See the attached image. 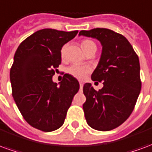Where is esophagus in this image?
I'll return each instance as SVG.
<instances>
[{
	"label": "esophagus",
	"mask_w": 152,
	"mask_h": 152,
	"mask_svg": "<svg viewBox=\"0 0 152 152\" xmlns=\"http://www.w3.org/2000/svg\"><path fill=\"white\" fill-rule=\"evenodd\" d=\"M80 89H82L83 88V83L82 82H80Z\"/></svg>",
	"instance_id": "esophagus-1"
}]
</instances>
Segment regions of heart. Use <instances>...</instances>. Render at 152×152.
Instances as JSON below:
<instances>
[{
	"mask_svg": "<svg viewBox=\"0 0 152 152\" xmlns=\"http://www.w3.org/2000/svg\"><path fill=\"white\" fill-rule=\"evenodd\" d=\"M81 46H82L83 50L85 52H88L89 50H92V49H97L96 48L95 43L90 40H84L81 42ZM65 51H66V45L62 47L61 49V57L63 58L65 55ZM89 66H82V65H79V64H73L72 66H70L67 68V72L69 73L70 75H72L74 77H76L77 79H83L86 75L88 72H89Z\"/></svg>",
	"mask_w": 152,
	"mask_h": 152,
	"instance_id": "1",
	"label": "heart"
}]
</instances>
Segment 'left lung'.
I'll list each match as a JSON object with an SVG mask.
<instances>
[{
    "mask_svg": "<svg viewBox=\"0 0 152 152\" xmlns=\"http://www.w3.org/2000/svg\"><path fill=\"white\" fill-rule=\"evenodd\" d=\"M79 36L97 39L102 45L101 57L91 79L102 81L103 87L96 91L90 83L84 85L86 120L94 129L112 130L129 118L140 94L138 57L124 36L110 29L83 30Z\"/></svg>",
    "mask_w": 152,
    "mask_h": 152,
    "instance_id": "obj_1",
    "label": "left lung"
}]
</instances>
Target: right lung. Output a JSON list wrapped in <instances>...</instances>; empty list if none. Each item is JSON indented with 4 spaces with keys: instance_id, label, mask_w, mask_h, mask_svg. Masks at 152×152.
Returning a JSON list of instances; mask_svg holds the SVG:
<instances>
[{
    "instance_id": "right-lung-1",
    "label": "right lung",
    "mask_w": 152,
    "mask_h": 152,
    "mask_svg": "<svg viewBox=\"0 0 152 152\" xmlns=\"http://www.w3.org/2000/svg\"><path fill=\"white\" fill-rule=\"evenodd\" d=\"M77 33L41 29L25 39L15 52L10 73L13 98L25 121L44 132L63 125L80 89L78 80L69 74L58 84L52 80L62 61V47Z\"/></svg>"
}]
</instances>
